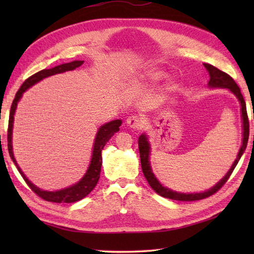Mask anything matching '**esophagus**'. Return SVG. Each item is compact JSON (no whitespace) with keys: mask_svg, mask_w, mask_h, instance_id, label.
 Segmentation results:
<instances>
[{"mask_svg":"<svg viewBox=\"0 0 254 254\" xmlns=\"http://www.w3.org/2000/svg\"><path fill=\"white\" fill-rule=\"evenodd\" d=\"M127 127H130L131 128H133V130H139V128L142 127L143 122H142V119L137 117V115H131V117L127 118Z\"/></svg>","mask_w":254,"mask_h":254,"instance_id":"34e87169","label":"esophagus"}]
</instances>
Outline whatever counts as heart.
I'll use <instances>...</instances> for the list:
<instances>
[{
	"label": "heart",
	"mask_w": 254,
	"mask_h": 254,
	"mask_svg": "<svg viewBox=\"0 0 254 254\" xmlns=\"http://www.w3.org/2000/svg\"><path fill=\"white\" fill-rule=\"evenodd\" d=\"M166 76H167V74L165 71L157 69V68H150V69L145 70L143 74L140 76L139 85H141V86L156 85L163 78H166ZM167 89H168V91H171V89H173V85L169 84Z\"/></svg>",
	"instance_id": "obj_1"
}]
</instances>
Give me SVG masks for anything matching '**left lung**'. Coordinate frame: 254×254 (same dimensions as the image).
<instances>
[{"label": "left lung", "mask_w": 254, "mask_h": 254, "mask_svg": "<svg viewBox=\"0 0 254 254\" xmlns=\"http://www.w3.org/2000/svg\"><path fill=\"white\" fill-rule=\"evenodd\" d=\"M204 67L206 68V70L208 71L209 74V80H208V87L210 88H226L231 91L234 94L240 102L241 105V117H242V128H243V139H242V145L239 150L238 156H236V159L233 162V165L230 168V170L227 171V174L223 177L220 182H218L215 186L212 188H209L208 190H205L203 192H189V194H186V192H179V191H175L173 189H169L163 186V185L159 182L157 179L156 176H154L153 171L151 169V166H150V160H149V156H150V143L148 140V136L145 133H142L139 136V141H137V144H139V151H140V159H141V168H142L143 175L145 179L148 180V183L154 191L157 192L158 195H160L162 197H166V198L169 199H174V200H183V201H191V200H199V199H204L206 197H209L210 195H213L216 192L218 189H220L223 185H224L227 179L230 178L231 174L233 173L234 168L238 165L239 160L242 157V154L244 153L247 149V144H248V140H249V119H248V113H247V105H246V101L241 94V91L239 88V86L236 85L234 79L232 78L230 75H227L226 72L222 71L220 69H217L216 67H214L213 65H209V64H204ZM254 119V115H253ZM254 136V135H253Z\"/></svg>", "instance_id": "left-lung-1"}]
</instances>
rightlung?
<instances>
[{
	"instance_id": "1",
	"label": "right lung",
	"mask_w": 254,
	"mask_h": 254,
	"mask_svg": "<svg viewBox=\"0 0 254 254\" xmlns=\"http://www.w3.org/2000/svg\"><path fill=\"white\" fill-rule=\"evenodd\" d=\"M84 64V60H74V62L67 63V64H62V65H58L54 68H50V69H44L36 72V74L29 77L28 79H25L24 83L21 85V87L18 92L15 94V97L13 100V103L11 105L10 110V117H8V128H7V149L8 153H10V157L12 161L14 162L16 168H18L19 173L22 176L25 183L28 184V186L32 189V190L36 192V194L41 197L42 199L47 201H53V203H75V201H78L83 199L84 197L87 196L89 192H91L94 188H95L96 184L100 179V174H101V167H102V150L104 148L107 141H109L112 136L114 135V133H117L120 130V127H121L122 121L121 120H114V121H111L109 123H105L104 126L100 127L98 131L96 133L95 141H94V147H93V152H92V159L91 162H89L88 169L86 171L85 175L83 176L79 182L76 184L71 185V186L60 189V190L56 191H48L44 190V189H40L37 187L36 185H33L30 180L27 178V176L23 174V171L16 162L14 154H13V147H12V132H13V122H14V114L16 106H18V103L22 97L23 93L32 87L33 85L39 83L40 80L47 77L62 74V72L74 70L76 68L80 67Z\"/></svg>"
}]
</instances>
